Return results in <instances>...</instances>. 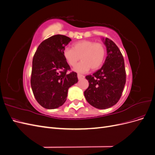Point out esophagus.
<instances>
[{"label":"esophagus","mask_w":155,"mask_h":155,"mask_svg":"<svg viewBox=\"0 0 155 155\" xmlns=\"http://www.w3.org/2000/svg\"><path fill=\"white\" fill-rule=\"evenodd\" d=\"M85 78V76H83V75H81V74H78V78L79 79H83V78Z\"/></svg>","instance_id":"34e87169"}]
</instances>
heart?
<instances>
[{
  "instance_id": "1",
  "label": "heart",
  "mask_w": 155,
  "mask_h": 155,
  "mask_svg": "<svg viewBox=\"0 0 155 155\" xmlns=\"http://www.w3.org/2000/svg\"><path fill=\"white\" fill-rule=\"evenodd\" d=\"M107 50L105 46L101 43H95L91 40H81L76 42L72 48H65L63 55L67 63L74 67L80 59L81 61L74 68L78 72H87L99 69L104 62Z\"/></svg>"
}]
</instances>
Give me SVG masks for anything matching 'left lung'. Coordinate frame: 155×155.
Segmentation results:
<instances>
[{"mask_svg": "<svg viewBox=\"0 0 155 155\" xmlns=\"http://www.w3.org/2000/svg\"><path fill=\"white\" fill-rule=\"evenodd\" d=\"M103 39L107 51L105 61L97 71L85 77L89 86L84 92L88 104L100 109L117 104L126 82L124 59L120 49L109 38Z\"/></svg>", "mask_w": 155, "mask_h": 155, "instance_id": "1", "label": "left lung"}]
</instances>
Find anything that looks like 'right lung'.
Here are the masks:
<instances>
[{
    "instance_id": "obj_1",
    "label": "right lung",
    "mask_w": 155,
    "mask_h": 155,
    "mask_svg": "<svg viewBox=\"0 0 155 155\" xmlns=\"http://www.w3.org/2000/svg\"><path fill=\"white\" fill-rule=\"evenodd\" d=\"M71 39L55 35L39 45L32 61L31 87L37 101L45 109L63 105L68 88L78 81L77 73H67L70 67L63 51Z\"/></svg>"
}]
</instances>
